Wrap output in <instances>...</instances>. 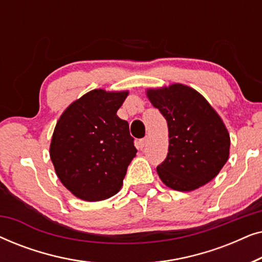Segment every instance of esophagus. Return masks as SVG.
Listing matches in <instances>:
<instances>
[{
  "instance_id": "obj_1",
  "label": "esophagus",
  "mask_w": 262,
  "mask_h": 262,
  "mask_svg": "<svg viewBox=\"0 0 262 262\" xmlns=\"http://www.w3.org/2000/svg\"><path fill=\"white\" fill-rule=\"evenodd\" d=\"M146 144H148V137L143 138V139H141V141H139V146H141V149L144 148Z\"/></svg>"
}]
</instances>
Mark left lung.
<instances>
[{
  "instance_id": "left-lung-1",
  "label": "left lung",
  "mask_w": 262,
  "mask_h": 262,
  "mask_svg": "<svg viewBox=\"0 0 262 262\" xmlns=\"http://www.w3.org/2000/svg\"><path fill=\"white\" fill-rule=\"evenodd\" d=\"M146 95L168 124V155L156 168L163 184L189 192L216 178L228 161L230 136L206 99L180 83L148 89Z\"/></svg>"
}]
</instances>
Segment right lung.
<instances>
[{"label":"right lung","instance_id":"add662e5","mask_svg":"<svg viewBox=\"0 0 262 262\" xmlns=\"http://www.w3.org/2000/svg\"><path fill=\"white\" fill-rule=\"evenodd\" d=\"M128 92L94 89L64 111L53 131L50 157L60 182L85 202L120 191L137 149L128 123L117 116Z\"/></svg>","mask_w":262,"mask_h":262}]
</instances>
